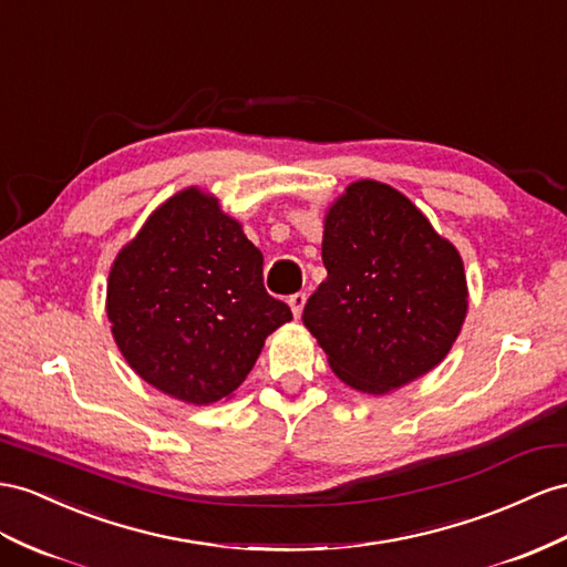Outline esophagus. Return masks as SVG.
<instances>
[{"mask_svg":"<svg viewBox=\"0 0 567 567\" xmlns=\"http://www.w3.org/2000/svg\"><path fill=\"white\" fill-rule=\"evenodd\" d=\"M287 303H289V309H292L295 318H299V316H301V311H303V303H307V295H303V292H297V295H292V297L287 299Z\"/></svg>","mask_w":567,"mask_h":567,"instance_id":"1","label":"esophagus"}]
</instances>
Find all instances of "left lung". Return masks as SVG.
<instances>
[{
	"label": "left lung",
	"mask_w": 567,
	"mask_h": 567,
	"mask_svg": "<svg viewBox=\"0 0 567 567\" xmlns=\"http://www.w3.org/2000/svg\"><path fill=\"white\" fill-rule=\"evenodd\" d=\"M321 256L328 278L301 321L344 385L385 395L453 350L470 309L462 256L398 188L347 186L326 210Z\"/></svg>",
	"instance_id": "1"
}]
</instances>
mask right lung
<instances>
[{"label":"right lung","mask_w":567,"mask_h":567,"mask_svg":"<svg viewBox=\"0 0 567 567\" xmlns=\"http://www.w3.org/2000/svg\"><path fill=\"white\" fill-rule=\"evenodd\" d=\"M105 311L134 373L196 408L235 395L266 338L292 321L266 292L264 254L200 186L159 203L122 246Z\"/></svg>","instance_id":"1"}]
</instances>
